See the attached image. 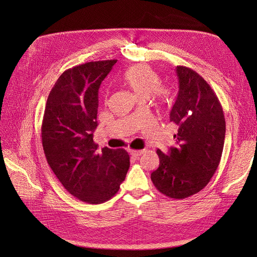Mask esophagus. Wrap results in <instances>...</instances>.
I'll use <instances>...</instances> for the list:
<instances>
[{"instance_id": "esophagus-1", "label": "esophagus", "mask_w": 257, "mask_h": 257, "mask_svg": "<svg viewBox=\"0 0 257 257\" xmlns=\"http://www.w3.org/2000/svg\"><path fill=\"white\" fill-rule=\"evenodd\" d=\"M145 153V150H130V155L134 158H138Z\"/></svg>"}]
</instances>
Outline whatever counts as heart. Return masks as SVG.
<instances>
[{"instance_id":"heart-1","label":"heart","mask_w":257,"mask_h":257,"mask_svg":"<svg viewBox=\"0 0 257 257\" xmlns=\"http://www.w3.org/2000/svg\"><path fill=\"white\" fill-rule=\"evenodd\" d=\"M123 80L139 99H148L153 94L162 104H169L172 100L171 91L160 86L159 74L149 65L136 64L129 67L123 75Z\"/></svg>"}]
</instances>
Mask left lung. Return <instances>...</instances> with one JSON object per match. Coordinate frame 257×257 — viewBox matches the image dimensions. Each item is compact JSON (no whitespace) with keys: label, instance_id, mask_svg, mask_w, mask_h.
Returning <instances> with one entry per match:
<instances>
[{"label":"left lung","instance_id":"left-lung-1","mask_svg":"<svg viewBox=\"0 0 257 257\" xmlns=\"http://www.w3.org/2000/svg\"><path fill=\"white\" fill-rule=\"evenodd\" d=\"M179 90L170 112L177 128L175 147L165 155L157 150L159 167L151 179L157 190L184 199L203 190L215 173L223 150L225 120L213 89L194 69L176 66Z\"/></svg>","mask_w":257,"mask_h":257}]
</instances>
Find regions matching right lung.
Here are the masks:
<instances>
[{
  "mask_svg": "<svg viewBox=\"0 0 257 257\" xmlns=\"http://www.w3.org/2000/svg\"><path fill=\"white\" fill-rule=\"evenodd\" d=\"M116 59L91 61L68 68L58 78L46 103L42 145L48 164L63 188L90 204L111 199L130 167L123 149L97 151L98 89Z\"/></svg>",
  "mask_w": 257,
  "mask_h": 257,
  "instance_id": "right-lung-1",
  "label": "right lung"
}]
</instances>
